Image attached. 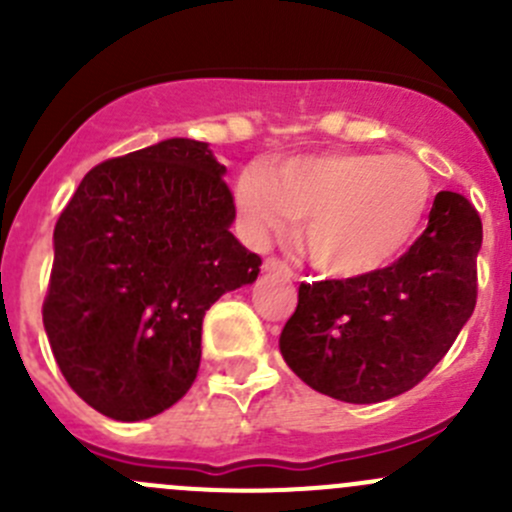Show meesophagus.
Returning <instances> with one entry per match:
<instances>
[{"label":"esophagus","instance_id":"obj_1","mask_svg":"<svg viewBox=\"0 0 512 512\" xmlns=\"http://www.w3.org/2000/svg\"><path fill=\"white\" fill-rule=\"evenodd\" d=\"M262 270L265 272H272V275H282L285 280L292 277V267L287 265V262H282L280 257H267L265 262H262Z\"/></svg>","mask_w":512,"mask_h":512}]
</instances>
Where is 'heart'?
Returning <instances> with one entry per match:
<instances>
[{
	"mask_svg": "<svg viewBox=\"0 0 512 512\" xmlns=\"http://www.w3.org/2000/svg\"><path fill=\"white\" fill-rule=\"evenodd\" d=\"M431 198V175L416 158L374 153L294 158L237 185L252 230L282 235L289 220L304 223L309 262L334 277L369 275L399 257Z\"/></svg>",
	"mask_w": 512,
	"mask_h": 512,
	"instance_id": "b5f03b06",
	"label": "heart"
}]
</instances>
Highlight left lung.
<instances>
[{
	"mask_svg": "<svg viewBox=\"0 0 512 512\" xmlns=\"http://www.w3.org/2000/svg\"><path fill=\"white\" fill-rule=\"evenodd\" d=\"M480 242L471 200L441 190L426 230L389 267L299 285L297 309L280 334L287 366L314 391L347 404L414 389L476 309Z\"/></svg>",
	"mask_w": 512,
	"mask_h": 512,
	"instance_id": "obj_1",
	"label": "left lung"
}]
</instances>
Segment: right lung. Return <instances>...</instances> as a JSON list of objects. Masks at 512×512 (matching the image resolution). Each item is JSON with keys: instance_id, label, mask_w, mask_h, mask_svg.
Masks as SVG:
<instances>
[{"instance_id": "obj_1", "label": "right lung", "mask_w": 512, "mask_h": 512, "mask_svg": "<svg viewBox=\"0 0 512 512\" xmlns=\"http://www.w3.org/2000/svg\"><path fill=\"white\" fill-rule=\"evenodd\" d=\"M223 173L208 143L168 138L98 163L61 210L41 317L61 374L98 414L143 421L183 399L205 312L260 275L230 232Z\"/></svg>"}]
</instances>
